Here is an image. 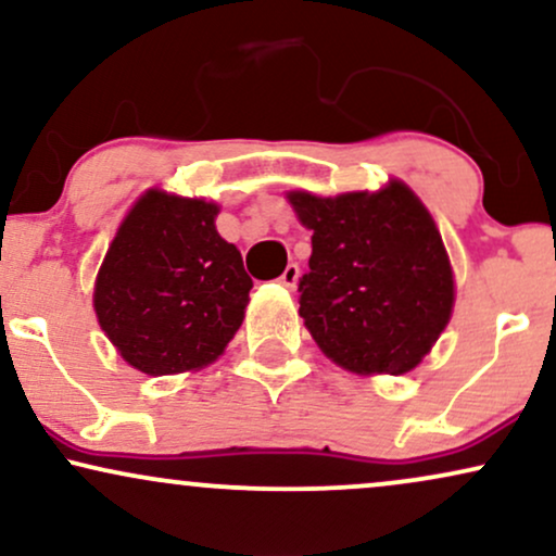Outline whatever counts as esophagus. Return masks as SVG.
I'll return each mask as SVG.
<instances>
[{"label":"esophagus","instance_id":"obj_1","mask_svg":"<svg viewBox=\"0 0 556 556\" xmlns=\"http://www.w3.org/2000/svg\"><path fill=\"white\" fill-rule=\"evenodd\" d=\"M298 277H300V266L298 264H287V269L282 271V277H279V285L287 287V290H295Z\"/></svg>","mask_w":556,"mask_h":556}]
</instances>
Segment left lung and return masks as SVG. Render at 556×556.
I'll use <instances>...</instances> for the list:
<instances>
[{
    "instance_id": "1",
    "label": "left lung",
    "mask_w": 556,
    "mask_h": 556,
    "mask_svg": "<svg viewBox=\"0 0 556 556\" xmlns=\"http://www.w3.org/2000/svg\"><path fill=\"white\" fill-rule=\"evenodd\" d=\"M313 230L300 316L320 352L352 372L404 376L451 320L456 285L432 214L401 180L380 191L287 193Z\"/></svg>"
}]
</instances>
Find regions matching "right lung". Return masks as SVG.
I'll list each match as a JSON object with an SVG mask.
<instances>
[{
	"label": "right lung",
	"instance_id": "add662e5",
	"mask_svg": "<svg viewBox=\"0 0 556 556\" xmlns=\"http://www.w3.org/2000/svg\"><path fill=\"white\" fill-rule=\"evenodd\" d=\"M219 206L150 189L109 245L92 305L118 354L147 376L214 363L236 337L251 277L214 227Z\"/></svg>",
	"mask_w": 556,
	"mask_h": 556
}]
</instances>
